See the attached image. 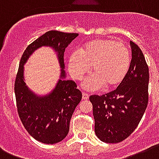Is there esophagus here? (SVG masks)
Returning <instances> with one entry per match:
<instances>
[{"label": "esophagus", "instance_id": "obj_1", "mask_svg": "<svg viewBox=\"0 0 159 159\" xmlns=\"http://www.w3.org/2000/svg\"><path fill=\"white\" fill-rule=\"evenodd\" d=\"M82 94H83V99H88L89 97V95L87 93H85V92H83Z\"/></svg>", "mask_w": 159, "mask_h": 159}]
</instances>
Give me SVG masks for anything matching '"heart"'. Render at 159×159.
Instances as JSON below:
<instances>
[{
    "mask_svg": "<svg viewBox=\"0 0 159 159\" xmlns=\"http://www.w3.org/2000/svg\"><path fill=\"white\" fill-rule=\"evenodd\" d=\"M131 56L125 44L114 39H96L86 43L81 54L74 51L69 59V70L76 80H81L92 66L93 75L84 83L88 89L103 85L113 88L124 80L129 70Z\"/></svg>",
    "mask_w": 159,
    "mask_h": 159,
    "instance_id": "obj_1",
    "label": "heart"
}]
</instances>
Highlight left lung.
<instances>
[{"mask_svg":"<svg viewBox=\"0 0 159 159\" xmlns=\"http://www.w3.org/2000/svg\"><path fill=\"white\" fill-rule=\"evenodd\" d=\"M132 60L125 78L116 89L91 95L94 132L108 143L122 142L135 130L148 102V66L142 50L130 41Z\"/></svg>","mask_w":159,"mask_h":159,"instance_id":"8db88e82","label":"left lung"}]
</instances>
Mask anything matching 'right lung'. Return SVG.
<instances>
[{"label": "right lung", "instance_id": "add662e5", "mask_svg": "<svg viewBox=\"0 0 159 159\" xmlns=\"http://www.w3.org/2000/svg\"><path fill=\"white\" fill-rule=\"evenodd\" d=\"M77 33L50 30L27 46L20 61L15 81L17 112L27 132L35 139L46 144L62 141L70 129V121L82 93L73 80H66L64 53ZM41 46L53 48L58 55L61 68V80L54 90L45 97L35 96L25 85L24 65L29 55Z\"/></svg>", "mask_w": 159, "mask_h": 159}]
</instances>
